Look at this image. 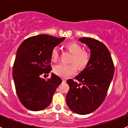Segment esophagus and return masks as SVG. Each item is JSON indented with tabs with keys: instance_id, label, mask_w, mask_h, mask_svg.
<instances>
[{
	"instance_id": "obj_1",
	"label": "esophagus",
	"mask_w": 128,
	"mask_h": 128,
	"mask_svg": "<svg viewBox=\"0 0 128 128\" xmlns=\"http://www.w3.org/2000/svg\"><path fill=\"white\" fill-rule=\"evenodd\" d=\"M62 81H63V82H65L66 81V80H65V79H64V78H63V79H62Z\"/></svg>"
}]
</instances>
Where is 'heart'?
<instances>
[{"label": "heart", "mask_w": 128, "mask_h": 128, "mask_svg": "<svg viewBox=\"0 0 128 128\" xmlns=\"http://www.w3.org/2000/svg\"><path fill=\"white\" fill-rule=\"evenodd\" d=\"M65 48L71 54L72 56L70 59V63H74L78 69L82 70L85 68L90 60V55L86 50H82V46L78 43L71 42L65 45ZM51 58L52 61L57 60L58 58V51L57 48H53L51 52ZM76 66L74 64L64 65L58 64L54 66L53 71L56 75L62 78H67L73 75L76 72Z\"/></svg>", "instance_id": "b5f03b06"}]
</instances>
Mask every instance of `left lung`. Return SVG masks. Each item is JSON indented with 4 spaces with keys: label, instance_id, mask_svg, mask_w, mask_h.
<instances>
[{
    "label": "left lung",
    "instance_id": "left-lung-1",
    "mask_svg": "<svg viewBox=\"0 0 128 128\" xmlns=\"http://www.w3.org/2000/svg\"><path fill=\"white\" fill-rule=\"evenodd\" d=\"M79 40L90 49V60L88 66L75 78L80 83L71 79L66 81L70 89L66 102L76 114L86 115L98 109L106 98L114 77V65L104 44L87 37Z\"/></svg>",
    "mask_w": 128,
    "mask_h": 128
}]
</instances>
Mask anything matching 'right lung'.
Returning <instances> with one entry per match:
<instances>
[{"label": "right lung", "instance_id": "obj_1", "mask_svg": "<svg viewBox=\"0 0 128 128\" xmlns=\"http://www.w3.org/2000/svg\"><path fill=\"white\" fill-rule=\"evenodd\" d=\"M65 39L39 34L25 40L18 48L13 78L19 100L29 110L40 111L47 108L62 83V79L53 73L47 80L41 75L50 72L52 50Z\"/></svg>", "mask_w": 128, "mask_h": 128}]
</instances>
